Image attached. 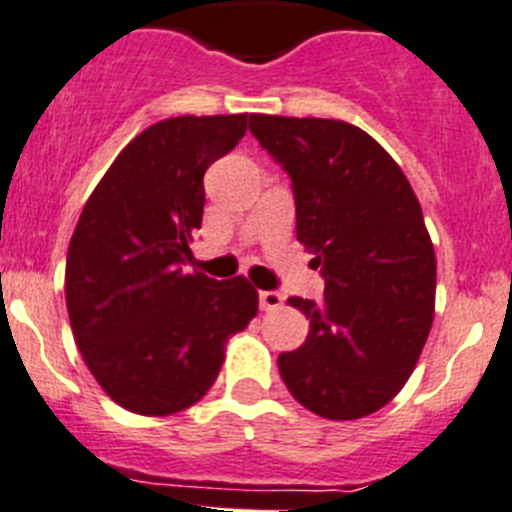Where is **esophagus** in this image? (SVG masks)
<instances>
[{
	"instance_id": "34e87169",
	"label": "esophagus",
	"mask_w": 512,
	"mask_h": 512,
	"mask_svg": "<svg viewBox=\"0 0 512 512\" xmlns=\"http://www.w3.org/2000/svg\"><path fill=\"white\" fill-rule=\"evenodd\" d=\"M285 298L278 290H260V308L262 310H278L283 308Z\"/></svg>"
}]
</instances>
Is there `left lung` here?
I'll return each mask as SVG.
<instances>
[{
  "mask_svg": "<svg viewBox=\"0 0 512 512\" xmlns=\"http://www.w3.org/2000/svg\"><path fill=\"white\" fill-rule=\"evenodd\" d=\"M250 133L290 176L295 232L326 280L321 303L288 298L310 331L280 353V376L318 417L374 414L407 384L432 328L437 262L419 199L351 123L257 113Z\"/></svg>",
  "mask_w": 512,
  "mask_h": 512,
  "instance_id": "8db88e82",
  "label": "left lung"
}]
</instances>
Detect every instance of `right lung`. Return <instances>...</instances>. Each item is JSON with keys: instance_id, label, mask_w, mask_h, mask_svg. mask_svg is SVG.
<instances>
[{"instance_id": "right-lung-1", "label": "right lung", "mask_w": 512, "mask_h": 512, "mask_svg": "<svg viewBox=\"0 0 512 512\" xmlns=\"http://www.w3.org/2000/svg\"><path fill=\"white\" fill-rule=\"evenodd\" d=\"M245 131L247 113L148 126L80 214L65 267L70 326L90 374L128 412L166 417L202 399L227 336L255 318L245 278L184 270L202 227L204 171Z\"/></svg>"}]
</instances>
